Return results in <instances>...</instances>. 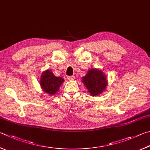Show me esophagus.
<instances>
[{
	"label": "esophagus",
	"instance_id": "34e87169",
	"mask_svg": "<svg viewBox=\"0 0 150 150\" xmlns=\"http://www.w3.org/2000/svg\"><path fill=\"white\" fill-rule=\"evenodd\" d=\"M67 79L69 80V81H73V80L75 79V77H74V76H67Z\"/></svg>",
	"mask_w": 150,
	"mask_h": 150
}]
</instances>
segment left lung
<instances>
[{
	"instance_id": "left-lung-1",
	"label": "left lung",
	"mask_w": 150,
	"mask_h": 150,
	"mask_svg": "<svg viewBox=\"0 0 150 150\" xmlns=\"http://www.w3.org/2000/svg\"><path fill=\"white\" fill-rule=\"evenodd\" d=\"M83 83L92 96H97L104 91L107 86V79L103 73L96 69L89 70L83 77Z\"/></svg>"
}]
</instances>
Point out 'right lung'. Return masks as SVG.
I'll use <instances>...</instances> for the list:
<instances>
[{"mask_svg":"<svg viewBox=\"0 0 150 150\" xmlns=\"http://www.w3.org/2000/svg\"><path fill=\"white\" fill-rule=\"evenodd\" d=\"M63 82L64 79L62 77H56L50 70H47L41 75L40 84L44 92L52 96L58 91Z\"/></svg>","mask_w":150,"mask_h":150,"instance_id":"add662e5","label":"right lung"}]
</instances>
